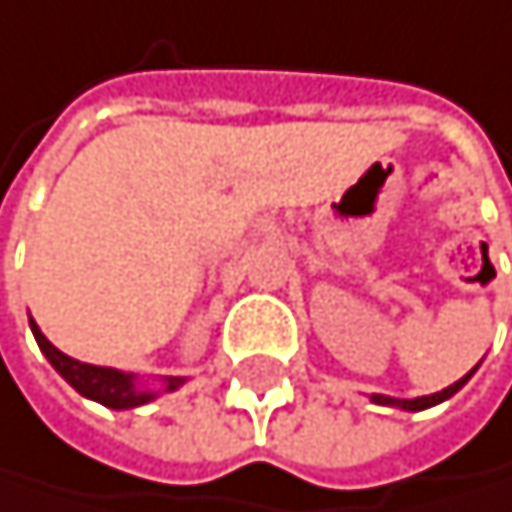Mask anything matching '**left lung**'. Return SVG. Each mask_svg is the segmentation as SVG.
I'll return each instance as SVG.
<instances>
[{
  "instance_id": "1",
  "label": "left lung",
  "mask_w": 512,
  "mask_h": 512,
  "mask_svg": "<svg viewBox=\"0 0 512 512\" xmlns=\"http://www.w3.org/2000/svg\"><path fill=\"white\" fill-rule=\"evenodd\" d=\"M476 369H470L461 381H455V385H449L446 391H440V394H430V397H415V400H394V397H385V394H372V400L375 403H381V406H403V409H409V412H418V409H430V406H437V403H443V400H449L452 394H458L464 385H467V378L473 375Z\"/></svg>"
}]
</instances>
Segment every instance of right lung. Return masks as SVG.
Here are the masks:
<instances>
[{
  "instance_id": "right-lung-1",
  "label": "right lung",
  "mask_w": 512,
  "mask_h": 512,
  "mask_svg": "<svg viewBox=\"0 0 512 512\" xmlns=\"http://www.w3.org/2000/svg\"><path fill=\"white\" fill-rule=\"evenodd\" d=\"M33 326V336L42 348V354L51 360V366L69 381V385L79 391L82 397H91L109 409H134V406H143L149 403L155 394L152 391H140L134 388V375H124L118 369H106V366H91V363H79V360H72L66 357L63 351H57L45 336H42V329L36 326V320H30ZM183 385V378H167V391L173 388H180Z\"/></svg>"
}]
</instances>
